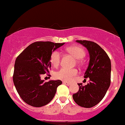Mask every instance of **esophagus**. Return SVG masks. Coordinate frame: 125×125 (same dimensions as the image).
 <instances>
[{
	"label": "esophagus",
	"instance_id": "esophagus-1",
	"mask_svg": "<svg viewBox=\"0 0 125 125\" xmlns=\"http://www.w3.org/2000/svg\"><path fill=\"white\" fill-rule=\"evenodd\" d=\"M63 83L66 84V85H67V86H69L71 84V83L68 82H67V81H63Z\"/></svg>",
	"mask_w": 125,
	"mask_h": 125
}]
</instances>
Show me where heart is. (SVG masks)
<instances>
[{
    "label": "heart",
    "mask_w": 125,
    "mask_h": 125,
    "mask_svg": "<svg viewBox=\"0 0 125 125\" xmlns=\"http://www.w3.org/2000/svg\"><path fill=\"white\" fill-rule=\"evenodd\" d=\"M67 52L70 53L72 55L76 58L80 60L83 58L85 56V51L84 49L79 46H71L66 48ZM50 61L52 65L54 67H58L61 61V53L59 51L55 50L52 51L51 54ZM78 62L80 61H78ZM77 74V70L74 68H62L57 72L55 74V77L56 79L60 80H65V81H70Z\"/></svg>",
    "instance_id": "b5f03b06"
}]
</instances>
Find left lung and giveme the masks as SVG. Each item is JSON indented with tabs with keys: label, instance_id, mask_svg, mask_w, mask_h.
<instances>
[{
	"label": "left lung",
	"instance_id": "left-lung-1",
	"mask_svg": "<svg viewBox=\"0 0 125 125\" xmlns=\"http://www.w3.org/2000/svg\"><path fill=\"white\" fill-rule=\"evenodd\" d=\"M88 49L89 62L84 78H89L85 86L78 83V92L73 95L77 105L84 108L96 105L103 100L110 85L111 61L108 55L96 43L88 41H76Z\"/></svg>",
	"mask_w": 125,
	"mask_h": 125
}]
</instances>
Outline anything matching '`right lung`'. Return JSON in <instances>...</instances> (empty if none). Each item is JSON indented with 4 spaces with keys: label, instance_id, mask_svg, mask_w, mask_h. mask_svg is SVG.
Masks as SVG:
<instances>
[{
    "label": "right lung",
    "instance_id": "obj_1",
    "mask_svg": "<svg viewBox=\"0 0 125 125\" xmlns=\"http://www.w3.org/2000/svg\"><path fill=\"white\" fill-rule=\"evenodd\" d=\"M64 43L36 42L27 47L16 59L13 82L20 97L29 105L41 107L48 104L54 97L57 87L62 84L60 80L45 82L41 76L49 73L52 51Z\"/></svg>",
    "mask_w": 125,
    "mask_h": 125
}]
</instances>
